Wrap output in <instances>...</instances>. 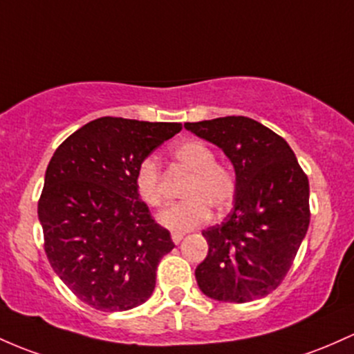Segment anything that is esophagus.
<instances>
[{
  "label": "esophagus",
  "mask_w": 354,
  "mask_h": 354,
  "mask_svg": "<svg viewBox=\"0 0 354 354\" xmlns=\"http://www.w3.org/2000/svg\"><path fill=\"white\" fill-rule=\"evenodd\" d=\"M171 240H173L174 243H180L181 240H183V234H176V232H173V234H171Z\"/></svg>",
  "instance_id": "1"
}]
</instances>
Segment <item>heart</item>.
<instances>
[{"mask_svg": "<svg viewBox=\"0 0 354 354\" xmlns=\"http://www.w3.org/2000/svg\"><path fill=\"white\" fill-rule=\"evenodd\" d=\"M173 158L178 168L189 173L181 189L185 200L162 209L158 215V223L171 232L183 234L209 218V207L215 209L230 207L236 193V178L227 165L215 161V151L198 139H188L174 146ZM134 186L147 207L156 208L162 203L161 168L156 158L146 156L139 161Z\"/></svg>", "mask_w": 354, "mask_h": 354, "instance_id": "obj_1", "label": "heart"}]
</instances>
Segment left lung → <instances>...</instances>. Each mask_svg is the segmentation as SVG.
<instances>
[{"label":"left lung","instance_id":"8db88e82","mask_svg":"<svg viewBox=\"0 0 354 354\" xmlns=\"http://www.w3.org/2000/svg\"><path fill=\"white\" fill-rule=\"evenodd\" d=\"M185 127L218 146L235 169L234 209L203 230L208 255L198 287L223 302H250L277 289L309 227V181L286 139L257 120L228 115Z\"/></svg>","mask_w":354,"mask_h":354}]
</instances>
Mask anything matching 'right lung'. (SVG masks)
Masks as SVG:
<instances>
[{"label":"right lung","instance_id":"right-lung-1","mask_svg":"<svg viewBox=\"0 0 354 354\" xmlns=\"http://www.w3.org/2000/svg\"><path fill=\"white\" fill-rule=\"evenodd\" d=\"M178 122L99 118L53 153L38 201L45 254L65 286L107 313L141 306L159 260L174 248L138 196L139 161L180 133Z\"/></svg>","mask_w":354,"mask_h":354}]
</instances>
